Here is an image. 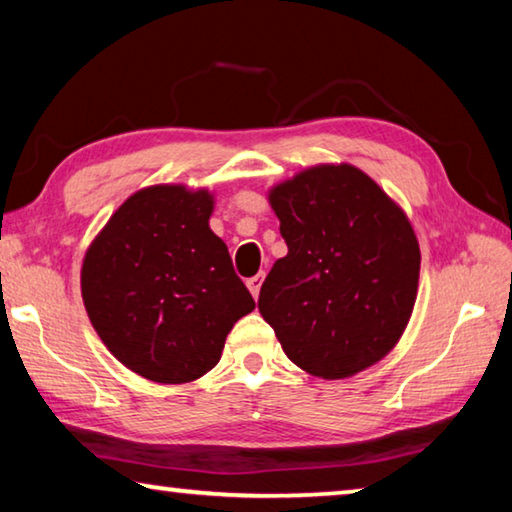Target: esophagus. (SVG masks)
I'll return each mask as SVG.
<instances>
[{"mask_svg":"<svg viewBox=\"0 0 512 512\" xmlns=\"http://www.w3.org/2000/svg\"><path fill=\"white\" fill-rule=\"evenodd\" d=\"M262 282H264V273H257L255 277H250V280L246 282L250 293H253V298L257 300L259 298V289H262Z\"/></svg>","mask_w":512,"mask_h":512,"instance_id":"1","label":"esophagus"}]
</instances>
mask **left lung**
<instances>
[{
	"label": "left lung",
	"instance_id": "1",
	"mask_svg": "<svg viewBox=\"0 0 512 512\" xmlns=\"http://www.w3.org/2000/svg\"><path fill=\"white\" fill-rule=\"evenodd\" d=\"M268 201L289 253L257 305L284 354L323 379L384 359L418 296L420 246L406 214L352 164L300 171Z\"/></svg>",
	"mask_w": 512,
	"mask_h": 512
}]
</instances>
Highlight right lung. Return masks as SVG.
Listing matches in <instances>:
<instances>
[{"instance_id": "obj_1", "label": "right lung", "mask_w": 512, "mask_h": 512, "mask_svg": "<svg viewBox=\"0 0 512 512\" xmlns=\"http://www.w3.org/2000/svg\"><path fill=\"white\" fill-rule=\"evenodd\" d=\"M207 189L155 185L110 216L83 259L81 293L115 357L158 384H187L221 359L255 300L210 230Z\"/></svg>"}]
</instances>
